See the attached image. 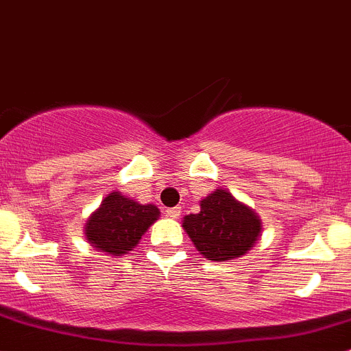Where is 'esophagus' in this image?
<instances>
[{
  "label": "esophagus",
  "mask_w": 351,
  "mask_h": 351,
  "mask_svg": "<svg viewBox=\"0 0 351 351\" xmlns=\"http://www.w3.org/2000/svg\"><path fill=\"white\" fill-rule=\"evenodd\" d=\"M166 215L171 219H178L182 215V207H171V208H166Z\"/></svg>",
  "instance_id": "1"
}]
</instances>
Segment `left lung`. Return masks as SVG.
<instances>
[{"instance_id":"left-lung-1","label":"left lung","mask_w":351,"mask_h":351,"mask_svg":"<svg viewBox=\"0 0 351 351\" xmlns=\"http://www.w3.org/2000/svg\"><path fill=\"white\" fill-rule=\"evenodd\" d=\"M183 229L192 243L212 261H228L246 254L261 232V221L253 208L217 189L200 200L198 214L185 215Z\"/></svg>"}]
</instances>
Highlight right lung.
<instances>
[{
	"instance_id": "obj_1",
	"label": "right lung",
	"mask_w": 351,
	"mask_h": 351,
	"mask_svg": "<svg viewBox=\"0 0 351 351\" xmlns=\"http://www.w3.org/2000/svg\"><path fill=\"white\" fill-rule=\"evenodd\" d=\"M158 217L159 208L156 205H143L120 192H112L88 217L84 236L98 251L122 256L139 244V239Z\"/></svg>"
}]
</instances>
